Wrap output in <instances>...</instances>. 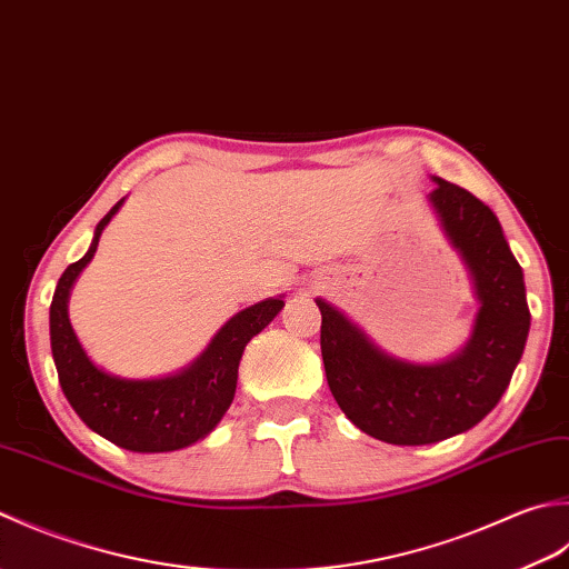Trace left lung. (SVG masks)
<instances>
[{
    "instance_id": "1",
    "label": "left lung",
    "mask_w": 569,
    "mask_h": 569,
    "mask_svg": "<svg viewBox=\"0 0 569 569\" xmlns=\"http://www.w3.org/2000/svg\"><path fill=\"white\" fill-rule=\"evenodd\" d=\"M432 181L427 199L479 301L461 351L437 363L405 361L382 351L341 309L317 299L333 400L358 430L400 447L435 445L479 425L511 382L530 329L523 270L498 218L467 189Z\"/></svg>"
}]
</instances>
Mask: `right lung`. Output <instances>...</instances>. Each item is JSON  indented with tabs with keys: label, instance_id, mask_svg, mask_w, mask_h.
I'll list each match as a JSON object with an SVG mask.
<instances>
[{
	"label": "right lung",
	"instance_id": "add662e5",
	"mask_svg": "<svg viewBox=\"0 0 569 569\" xmlns=\"http://www.w3.org/2000/svg\"><path fill=\"white\" fill-rule=\"evenodd\" d=\"M124 199L100 220L88 252L68 264L51 301V353L63 396L92 432L139 455L191 447L223 420L236 398L238 366L248 341L284 307L282 297L262 299L228 319L187 368L161 378H120L90 361L68 319V299L78 274L98 250L102 230Z\"/></svg>",
	"mask_w": 569,
	"mask_h": 569
}]
</instances>
